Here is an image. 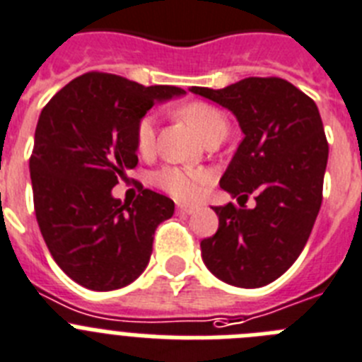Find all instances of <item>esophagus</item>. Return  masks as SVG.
<instances>
[{
	"label": "esophagus",
	"instance_id": "esophagus-1",
	"mask_svg": "<svg viewBox=\"0 0 362 362\" xmlns=\"http://www.w3.org/2000/svg\"><path fill=\"white\" fill-rule=\"evenodd\" d=\"M177 211L180 213V215H191V213H194V207H191V206H182V204H178Z\"/></svg>",
	"mask_w": 362,
	"mask_h": 362
}]
</instances>
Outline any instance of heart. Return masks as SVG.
Listing matches in <instances>:
<instances>
[{
  "instance_id": "b5f03b06",
  "label": "heart",
  "mask_w": 362,
  "mask_h": 362,
  "mask_svg": "<svg viewBox=\"0 0 362 362\" xmlns=\"http://www.w3.org/2000/svg\"><path fill=\"white\" fill-rule=\"evenodd\" d=\"M182 116L194 127V131L206 140L216 131H228V118L216 107L207 103H189L182 109ZM155 116H144L136 127V147L142 155H149L155 147ZM207 182L206 173L199 169H184L178 165H165L155 175V184L160 189L178 200H194Z\"/></svg>"
}]
</instances>
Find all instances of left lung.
<instances>
[{
  "label": "left lung",
  "mask_w": 362,
  "mask_h": 362,
  "mask_svg": "<svg viewBox=\"0 0 362 362\" xmlns=\"http://www.w3.org/2000/svg\"><path fill=\"white\" fill-rule=\"evenodd\" d=\"M189 90L229 109L244 133L220 178V187L238 197L240 206L213 207L218 229L200 242L204 264L231 286L269 284L297 260L319 215L328 163L319 109L282 78ZM251 192L257 204L247 210L243 204Z\"/></svg>",
  "instance_id": "8db88e82"
}]
</instances>
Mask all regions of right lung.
<instances>
[{
	"instance_id": "1",
	"label": "right lung",
	"mask_w": 362,
	"mask_h": 362,
	"mask_svg": "<svg viewBox=\"0 0 362 362\" xmlns=\"http://www.w3.org/2000/svg\"><path fill=\"white\" fill-rule=\"evenodd\" d=\"M185 94L87 72L43 107L29 160L34 211L50 255L72 281L111 291L136 281L149 264L153 235L175 202L142 189L131 202L112 197L136 168V127L156 102Z\"/></svg>"
}]
</instances>
